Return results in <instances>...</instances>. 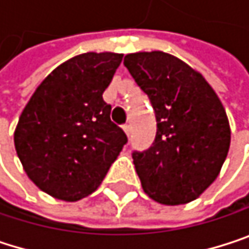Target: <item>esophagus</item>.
<instances>
[{"instance_id": "1", "label": "esophagus", "mask_w": 249, "mask_h": 249, "mask_svg": "<svg viewBox=\"0 0 249 249\" xmlns=\"http://www.w3.org/2000/svg\"><path fill=\"white\" fill-rule=\"evenodd\" d=\"M122 130H124V133L127 134V137H130V134H131V127L130 125H124Z\"/></svg>"}]
</instances>
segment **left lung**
Listing matches in <instances>:
<instances>
[{"label": "left lung", "mask_w": 249, "mask_h": 249, "mask_svg": "<svg viewBox=\"0 0 249 249\" xmlns=\"http://www.w3.org/2000/svg\"><path fill=\"white\" fill-rule=\"evenodd\" d=\"M124 65L149 96L158 122L152 147L133 153L144 193L166 206L196 200L219 177L231 146L219 96L198 71L162 51L128 53Z\"/></svg>", "instance_id": "1"}]
</instances>
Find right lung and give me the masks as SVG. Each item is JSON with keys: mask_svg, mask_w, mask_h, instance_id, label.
<instances>
[{"mask_svg": "<svg viewBox=\"0 0 249 249\" xmlns=\"http://www.w3.org/2000/svg\"><path fill=\"white\" fill-rule=\"evenodd\" d=\"M122 53L87 52L58 65L35 90L14 131L33 184L53 198L78 201L99 188L127 136L110 122L102 94Z\"/></svg>", "mask_w": 249, "mask_h": 249, "instance_id": "add662e5", "label": "right lung"}]
</instances>
